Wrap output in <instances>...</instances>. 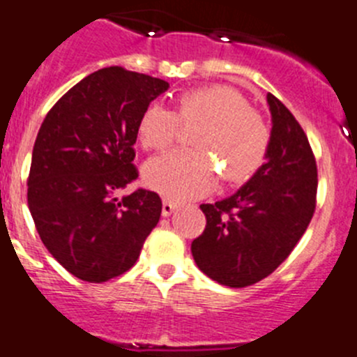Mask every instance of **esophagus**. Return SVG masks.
<instances>
[{"label": "esophagus", "instance_id": "obj_1", "mask_svg": "<svg viewBox=\"0 0 357 357\" xmlns=\"http://www.w3.org/2000/svg\"><path fill=\"white\" fill-rule=\"evenodd\" d=\"M176 209H178V204L176 202H171V200H164L162 202V216H171Z\"/></svg>", "mask_w": 357, "mask_h": 357}]
</instances>
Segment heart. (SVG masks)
I'll return each instance as SVG.
<instances>
[{"label":"heart","mask_w":357,"mask_h":357,"mask_svg":"<svg viewBox=\"0 0 357 357\" xmlns=\"http://www.w3.org/2000/svg\"><path fill=\"white\" fill-rule=\"evenodd\" d=\"M179 123L199 126L192 136L195 150H171L150 158L143 167L148 188L165 199L206 195L216 185L218 171L230 183L245 181L268 155L272 134L265 119L231 86H197L181 92L176 112L162 102H150L137 120V141L148 150H160L178 136Z\"/></svg>","instance_id":"b5f03b06"}]
</instances>
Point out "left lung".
<instances>
[{
	"label": "left lung",
	"instance_id": "left-lung-1",
	"mask_svg": "<svg viewBox=\"0 0 357 357\" xmlns=\"http://www.w3.org/2000/svg\"><path fill=\"white\" fill-rule=\"evenodd\" d=\"M272 139L266 162L231 197L202 204L206 228L192 242L197 266L230 288L261 281L284 261L316 211L317 165L305 132L275 96H266Z\"/></svg>",
	"mask_w": 357,
	"mask_h": 357
}]
</instances>
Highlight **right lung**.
Instances as JSON below:
<instances>
[{
    "mask_svg": "<svg viewBox=\"0 0 357 357\" xmlns=\"http://www.w3.org/2000/svg\"><path fill=\"white\" fill-rule=\"evenodd\" d=\"M169 83L102 68L69 89L40 127L27 178V206L41 242L69 274L106 282L127 272L157 227L160 197L116 192L137 178V120Z\"/></svg>",
    "mask_w": 357,
    "mask_h": 357,
    "instance_id": "add662e5",
    "label": "right lung"
}]
</instances>
